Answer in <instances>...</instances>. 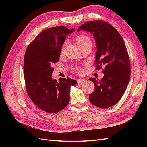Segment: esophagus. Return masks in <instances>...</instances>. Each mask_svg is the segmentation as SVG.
<instances>
[{
	"mask_svg": "<svg viewBox=\"0 0 147 147\" xmlns=\"http://www.w3.org/2000/svg\"><path fill=\"white\" fill-rule=\"evenodd\" d=\"M86 82V80H83V79H78L77 80V83L78 84H82V83H84Z\"/></svg>",
	"mask_w": 147,
	"mask_h": 147,
	"instance_id": "obj_1",
	"label": "esophagus"
}]
</instances>
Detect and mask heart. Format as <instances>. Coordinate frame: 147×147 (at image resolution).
Returning a JSON list of instances; mask_svg holds the SVG:
<instances>
[{
	"label": "heart",
	"instance_id": "heart-1",
	"mask_svg": "<svg viewBox=\"0 0 147 147\" xmlns=\"http://www.w3.org/2000/svg\"><path fill=\"white\" fill-rule=\"evenodd\" d=\"M76 40L77 43H78L81 48L84 47H86L87 45H92L91 40H90V38L88 36L83 35H78L76 36ZM67 41H65L63 43V44H62V49H61L62 53H63L65 51V48H66V47H67ZM77 71H78V73H81V72H82V69H81L80 68H78Z\"/></svg>",
	"mask_w": 147,
	"mask_h": 147
}]
</instances>
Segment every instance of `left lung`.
I'll return each mask as SVG.
<instances>
[{"label":"left lung","mask_w":147,"mask_h":147,"mask_svg":"<svg viewBox=\"0 0 147 147\" xmlns=\"http://www.w3.org/2000/svg\"><path fill=\"white\" fill-rule=\"evenodd\" d=\"M91 33L96 44V69L104 67L101 80L91 78L95 91L90 102L100 108L113 106L121 98L130 79V61L125 43L115 28L104 21H87L78 28Z\"/></svg>","instance_id":"1"}]
</instances>
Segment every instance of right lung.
<instances>
[{"label": "right lung", "instance_id": "obj_1", "mask_svg": "<svg viewBox=\"0 0 147 147\" xmlns=\"http://www.w3.org/2000/svg\"><path fill=\"white\" fill-rule=\"evenodd\" d=\"M74 28L64 26L51 28L31 42L24 59V76L28 94L36 105L47 112L61 111L69 102L71 86L77 82L69 78L53 79V64L59 61L66 35Z\"/></svg>", "mask_w": 147, "mask_h": 147}]
</instances>
